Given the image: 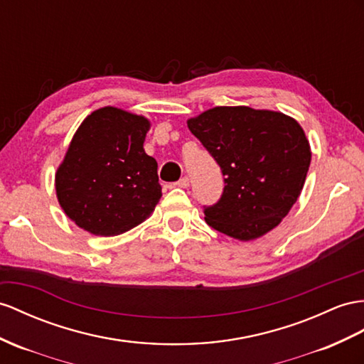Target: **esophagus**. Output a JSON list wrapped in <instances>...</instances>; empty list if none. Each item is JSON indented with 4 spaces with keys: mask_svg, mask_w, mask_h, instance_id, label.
Segmentation results:
<instances>
[{
    "mask_svg": "<svg viewBox=\"0 0 364 364\" xmlns=\"http://www.w3.org/2000/svg\"><path fill=\"white\" fill-rule=\"evenodd\" d=\"M173 186H175V188H181V189L189 188V178H188V176H183V178H181L180 181L173 183Z\"/></svg>",
    "mask_w": 364,
    "mask_h": 364,
    "instance_id": "34e87169",
    "label": "esophagus"
}]
</instances>
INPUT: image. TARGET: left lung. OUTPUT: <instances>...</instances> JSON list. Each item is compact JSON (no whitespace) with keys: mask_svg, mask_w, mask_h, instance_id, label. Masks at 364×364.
Returning <instances> with one entry per match:
<instances>
[{"mask_svg":"<svg viewBox=\"0 0 364 364\" xmlns=\"http://www.w3.org/2000/svg\"><path fill=\"white\" fill-rule=\"evenodd\" d=\"M188 127L225 175L217 204L204 220L240 241L263 237L292 209L311 166L303 127L282 112L218 106L188 119Z\"/></svg>","mask_w":364,"mask_h":364,"instance_id":"left-lung-1","label":"left lung"}]
</instances>
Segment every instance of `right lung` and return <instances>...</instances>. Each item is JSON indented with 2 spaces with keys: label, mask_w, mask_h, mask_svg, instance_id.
<instances>
[{
  "label": "right lung",
  "mask_w": 364,
  "mask_h": 364,
  "mask_svg": "<svg viewBox=\"0 0 364 364\" xmlns=\"http://www.w3.org/2000/svg\"><path fill=\"white\" fill-rule=\"evenodd\" d=\"M151 121L123 109L93 110L55 173L64 213L93 235L114 237L143 223L161 198L156 161L144 152Z\"/></svg>",
  "instance_id": "add662e5"
}]
</instances>
